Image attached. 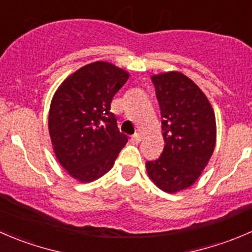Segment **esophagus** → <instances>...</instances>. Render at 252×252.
I'll use <instances>...</instances> for the list:
<instances>
[{
  "label": "esophagus",
  "instance_id": "1",
  "mask_svg": "<svg viewBox=\"0 0 252 252\" xmlns=\"http://www.w3.org/2000/svg\"><path fill=\"white\" fill-rule=\"evenodd\" d=\"M141 139H142V137H141V134H139V133L133 134V136L131 137V142H132V143H133V144L139 143V142H141Z\"/></svg>",
  "mask_w": 252,
  "mask_h": 252
}]
</instances>
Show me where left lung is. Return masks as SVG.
<instances>
[{
  "label": "left lung",
  "mask_w": 252,
  "mask_h": 252,
  "mask_svg": "<svg viewBox=\"0 0 252 252\" xmlns=\"http://www.w3.org/2000/svg\"><path fill=\"white\" fill-rule=\"evenodd\" d=\"M160 108L164 146L147 161L154 184L169 193L188 189L207 165L216 146V116L207 96L180 72L152 77Z\"/></svg>",
  "instance_id": "1"
}]
</instances>
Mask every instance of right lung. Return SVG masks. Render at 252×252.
<instances>
[{"instance_id": "add662e5", "label": "right lung", "mask_w": 252, "mask_h": 252, "mask_svg": "<svg viewBox=\"0 0 252 252\" xmlns=\"http://www.w3.org/2000/svg\"><path fill=\"white\" fill-rule=\"evenodd\" d=\"M128 73L93 62L64 79L52 98L49 132L55 154L71 176L91 183L108 173L127 142L110 111Z\"/></svg>"}]
</instances>
